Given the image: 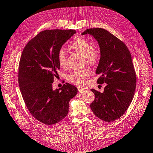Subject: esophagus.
I'll list each match as a JSON object with an SVG mask.
<instances>
[{"label":"esophagus","instance_id":"obj_1","mask_svg":"<svg viewBox=\"0 0 153 153\" xmlns=\"http://www.w3.org/2000/svg\"><path fill=\"white\" fill-rule=\"evenodd\" d=\"M85 90L84 89H83V88H78V91H79V93H83V91H85Z\"/></svg>","mask_w":153,"mask_h":153}]
</instances>
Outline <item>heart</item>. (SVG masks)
<instances>
[{"label":"heart","instance_id":"1","mask_svg":"<svg viewBox=\"0 0 153 153\" xmlns=\"http://www.w3.org/2000/svg\"><path fill=\"white\" fill-rule=\"evenodd\" d=\"M69 48L79 54L83 56L87 64L94 65L99 62L101 58V50L97 46H93L89 40L83 38H77L71 42ZM57 59L59 65L64 67L66 65L67 56L64 49H60L58 52ZM88 70L74 71L68 75V79L74 84L82 86L85 83V79L89 76Z\"/></svg>","mask_w":153,"mask_h":153}]
</instances>
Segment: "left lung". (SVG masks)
<instances>
[{"instance_id": "obj_1", "label": "left lung", "mask_w": 153, "mask_h": 153, "mask_svg": "<svg viewBox=\"0 0 153 153\" xmlns=\"http://www.w3.org/2000/svg\"><path fill=\"white\" fill-rule=\"evenodd\" d=\"M87 34L96 39L101 50L97 82L106 83L103 93L91 89L95 94L91 109L101 120L113 121L124 114L134 97L137 77L131 54L123 42L106 30L89 28L82 34Z\"/></svg>"}]
</instances>
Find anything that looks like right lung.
Listing matches in <instances>:
<instances>
[{
	"label": "right lung",
	"mask_w": 153,
	"mask_h": 153,
	"mask_svg": "<svg viewBox=\"0 0 153 153\" xmlns=\"http://www.w3.org/2000/svg\"><path fill=\"white\" fill-rule=\"evenodd\" d=\"M75 30H46L30 40L24 48L19 66V83L30 113L46 125L61 121L68 115L69 102L77 93L65 83L53 90L52 83L60 68L57 55Z\"/></svg>",
	"instance_id": "1"
}]
</instances>
